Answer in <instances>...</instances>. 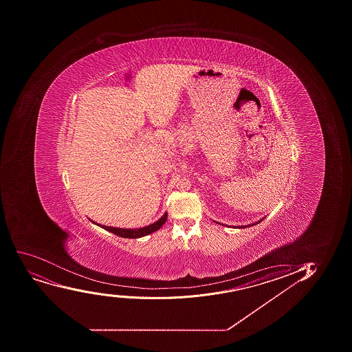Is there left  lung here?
Listing matches in <instances>:
<instances>
[{"label": "left lung", "mask_w": 352, "mask_h": 352, "mask_svg": "<svg viewBox=\"0 0 352 352\" xmlns=\"http://www.w3.org/2000/svg\"><path fill=\"white\" fill-rule=\"evenodd\" d=\"M261 220H263V219H261ZM261 220H259V221H258V223H251V225H248V226H244V227L254 226V225H257V223H261ZM237 228H239V227H237ZM241 228H243V227L241 226Z\"/></svg>", "instance_id": "obj_1"}]
</instances>
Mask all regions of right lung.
Returning <instances> with one entry per match:
<instances>
[{
    "label": "right lung",
    "instance_id": "1",
    "mask_svg": "<svg viewBox=\"0 0 352 352\" xmlns=\"http://www.w3.org/2000/svg\"><path fill=\"white\" fill-rule=\"evenodd\" d=\"M166 219L167 213H165L156 223H151L149 226L143 227V228H138V230L116 228V227L102 226V225H98V226H101L102 228H104V230H108V232H111V233L115 234L117 236L126 237V239H139V237L146 236V235H149V234L160 230V227L163 226L164 223H166ZM93 223H94V221H93ZM96 225H98V223H96Z\"/></svg>",
    "mask_w": 352,
    "mask_h": 352
}]
</instances>
